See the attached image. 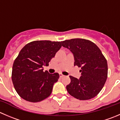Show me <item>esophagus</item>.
<instances>
[{
  "mask_svg": "<svg viewBox=\"0 0 120 120\" xmlns=\"http://www.w3.org/2000/svg\"><path fill=\"white\" fill-rule=\"evenodd\" d=\"M59 75H60V77H63L64 76V75L63 74H61V73H60V74H59Z\"/></svg>",
  "mask_w": 120,
  "mask_h": 120,
  "instance_id": "esophagus-1",
  "label": "esophagus"
}]
</instances>
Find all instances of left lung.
Instances as JSON below:
<instances>
[{
  "label": "left lung",
  "instance_id": "8db88e82",
  "mask_svg": "<svg viewBox=\"0 0 120 120\" xmlns=\"http://www.w3.org/2000/svg\"><path fill=\"white\" fill-rule=\"evenodd\" d=\"M61 45L73 54L74 66L81 67L80 79L70 76L71 82L66 86L68 93L80 100L96 97L104 87L108 74L107 62L100 49L84 39L66 40Z\"/></svg>",
  "mask_w": 120,
  "mask_h": 120
}]
</instances>
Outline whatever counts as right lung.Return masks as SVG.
<instances>
[{
  "mask_svg": "<svg viewBox=\"0 0 120 120\" xmlns=\"http://www.w3.org/2000/svg\"><path fill=\"white\" fill-rule=\"evenodd\" d=\"M61 47V41L37 40L29 43L19 52L13 63L11 80L20 97L32 103L50 96L59 73L43 71Z\"/></svg>",
  "mask_w": 120,
  "mask_h": 120,
  "instance_id": "obj_1",
  "label": "right lung"
}]
</instances>
